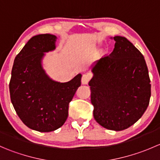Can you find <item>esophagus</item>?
I'll return each mask as SVG.
<instances>
[{"instance_id": "obj_1", "label": "esophagus", "mask_w": 160, "mask_h": 160, "mask_svg": "<svg viewBox=\"0 0 160 160\" xmlns=\"http://www.w3.org/2000/svg\"><path fill=\"white\" fill-rule=\"evenodd\" d=\"M91 74L90 73H85L82 76V78H81V82L83 84H88L89 80L91 78Z\"/></svg>"}]
</instances>
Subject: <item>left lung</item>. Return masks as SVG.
I'll return each mask as SVG.
<instances>
[{
  "label": "left lung",
  "instance_id": "obj_1",
  "mask_svg": "<svg viewBox=\"0 0 160 160\" xmlns=\"http://www.w3.org/2000/svg\"><path fill=\"white\" fill-rule=\"evenodd\" d=\"M114 48L91 66L89 82L93 118L104 128L122 131L142 116L151 96V84L142 53L125 37L114 36Z\"/></svg>",
  "mask_w": 160,
  "mask_h": 160
}]
</instances>
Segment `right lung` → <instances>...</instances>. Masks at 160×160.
<instances>
[{"mask_svg": "<svg viewBox=\"0 0 160 160\" xmlns=\"http://www.w3.org/2000/svg\"><path fill=\"white\" fill-rule=\"evenodd\" d=\"M51 34L31 38L17 55L9 83L11 101L24 124L32 130L52 132L68 117L69 104L81 84L80 73L66 83L50 78L42 66L46 52L56 49Z\"/></svg>", "mask_w": 160, "mask_h": 160, "instance_id": "add662e5", "label": "right lung"}]
</instances>
